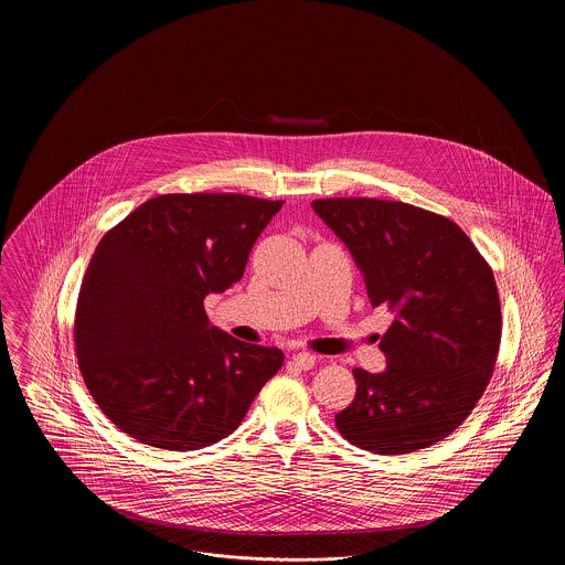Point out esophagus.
<instances>
[{
	"label": "esophagus",
	"instance_id": "34e87169",
	"mask_svg": "<svg viewBox=\"0 0 565 565\" xmlns=\"http://www.w3.org/2000/svg\"><path fill=\"white\" fill-rule=\"evenodd\" d=\"M292 362H295L300 371H309V369L316 366V355L309 353V351H298V353L292 355Z\"/></svg>",
	"mask_w": 565,
	"mask_h": 565
}]
</instances>
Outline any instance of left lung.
<instances>
[{
    "instance_id": "obj_1",
    "label": "left lung",
    "mask_w": 565,
    "mask_h": 565,
    "mask_svg": "<svg viewBox=\"0 0 565 565\" xmlns=\"http://www.w3.org/2000/svg\"><path fill=\"white\" fill-rule=\"evenodd\" d=\"M316 214L348 245L373 307H387V369H353V403L337 413L355 447L401 456L461 426L493 375L502 313L493 270L445 215L381 199H318Z\"/></svg>"
}]
</instances>
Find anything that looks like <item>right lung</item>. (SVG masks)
Returning a JSON list of instances; mask_svg holds the SVG:
<instances>
[{
  "label": "right lung",
  "instance_id": "1",
  "mask_svg": "<svg viewBox=\"0 0 565 565\" xmlns=\"http://www.w3.org/2000/svg\"><path fill=\"white\" fill-rule=\"evenodd\" d=\"M281 205L235 192L161 194L104 235L74 337L82 379L114 426L167 451L210 447L239 428L284 353L222 332L203 300L242 279Z\"/></svg>",
  "mask_w": 565,
  "mask_h": 565
}]
</instances>
